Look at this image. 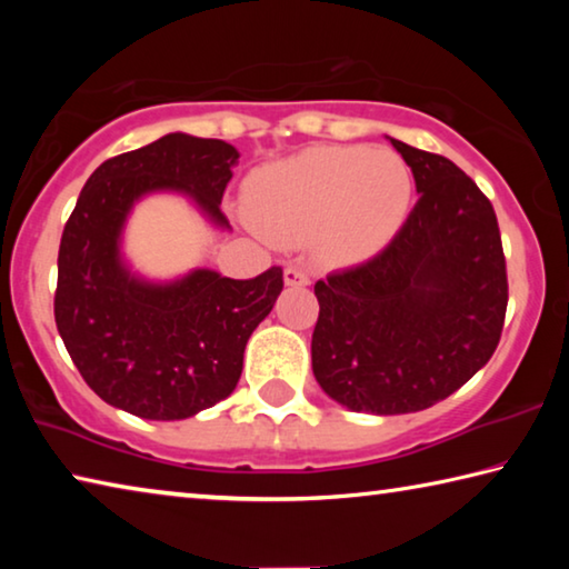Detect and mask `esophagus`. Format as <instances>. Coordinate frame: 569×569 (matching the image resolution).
Listing matches in <instances>:
<instances>
[{
    "mask_svg": "<svg viewBox=\"0 0 569 569\" xmlns=\"http://www.w3.org/2000/svg\"><path fill=\"white\" fill-rule=\"evenodd\" d=\"M283 281H286V286L303 288V286L311 283V278H308V273H306V271H301V268H296V266H288L286 271H283Z\"/></svg>",
    "mask_w": 569,
    "mask_h": 569,
    "instance_id": "34e87169",
    "label": "esophagus"
}]
</instances>
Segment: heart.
Returning a JSON list of instances; mask_svg holds the SVG:
<instances>
[{
	"label": "heart",
	"instance_id": "1",
	"mask_svg": "<svg viewBox=\"0 0 569 569\" xmlns=\"http://www.w3.org/2000/svg\"><path fill=\"white\" fill-rule=\"evenodd\" d=\"M409 196V168L393 152L321 146L258 168L246 182V210L278 243L319 233L323 256L356 263L389 243Z\"/></svg>",
	"mask_w": 569,
	"mask_h": 569
}]
</instances>
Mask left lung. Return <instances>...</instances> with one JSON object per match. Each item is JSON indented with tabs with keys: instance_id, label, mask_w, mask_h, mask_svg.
<instances>
[{
	"instance_id": "obj_1",
	"label": "left lung",
	"mask_w": 569,
	"mask_h": 569,
	"mask_svg": "<svg viewBox=\"0 0 569 569\" xmlns=\"http://www.w3.org/2000/svg\"><path fill=\"white\" fill-rule=\"evenodd\" d=\"M391 146L419 200L391 243L313 286L319 387L363 413H411L465 387L499 343L507 268L495 208L455 162Z\"/></svg>"
}]
</instances>
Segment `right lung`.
<instances>
[{"label":"right lung","mask_w":569,"mask_h":569,"mask_svg":"<svg viewBox=\"0 0 569 569\" xmlns=\"http://www.w3.org/2000/svg\"><path fill=\"white\" fill-rule=\"evenodd\" d=\"M240 152L226 140L162 134L104 160L67 220L57 256L54 321L88 387L140 419L196 417L233 393L243 351L283 291L278 266L236 281L192 268L170 281L132 271L122 236L132 208L178 192L230 230L220 200Z\"/></svg>","instance_id":"add662e5"}]
</instances>
